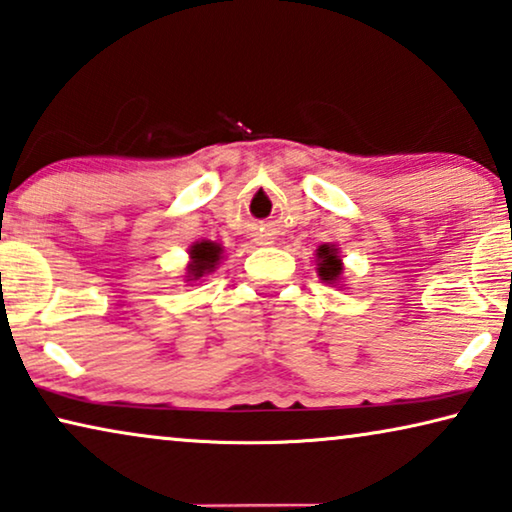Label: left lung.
Masks as SVG:
<instances>
[{"mask_svg": "<svg viewBox=\"0 0 512 512\" xmlns=\"http://www.w3.org/2000/svg\"><path fill=\"white\" fill-rule=\"evenodd\" d=\"M316 272L321 277L323 284L328 286H337L342 288V272H344V263L342 256H339V249L335 244H321L316 249Z\"/></svg>", "mask_w": 512, "mask_h": 512, "instance_id": "obj_1", "label": "left lung"}]
</instances>
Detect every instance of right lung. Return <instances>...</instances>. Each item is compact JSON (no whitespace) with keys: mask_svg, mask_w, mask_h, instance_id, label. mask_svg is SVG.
<instances>
[{"mask_svg":"<svg viewBox=\"0 0 512 512\" xmlns=\"http://www.w3.org/2000/svg\"><path fill=\"white\" fill-rule=\"evenodd\" d=\"M187 254H189V263L187 268H184V281H187V284H194V281L205 279L207 274L217 270L221 258H224V247H221L219 242L201 240L191 244Z\"/></svg>","mask_w":512,"mask_h":512,"instance_id":"right-lung-1","label":"right lung"}]
</instances>
